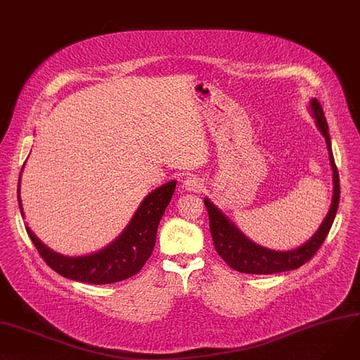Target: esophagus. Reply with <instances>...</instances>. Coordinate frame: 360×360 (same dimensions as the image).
I'll use <instances>...</instances> for the list:
<instances>
[{
  "mask_svg": "<svg viewBox=\"0 0 360 360\" xmlns=\"http://www.w3.org/2000/svg\"><path fill=\"white\" fill-rule=\"evenodd\" d=\"M184 188L186 191H192V192H200L204 188V181L201 178L197 176H189L184 181Z\"/></svg>",
  "mask_w": 360,
  "mask_h": 360,
  "instance_id": "34e87169",
  "label": "esophagus"
}]
</instances>
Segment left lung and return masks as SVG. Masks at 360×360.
<instances>
[{
    "label": "left lung",
    "instance_id": "obj_1",
    "mask_svg": "<svg viewBox=\"0 0 360 360\" xmlns=\"http://www.w3.org/2000/svg\"><path fill=\"white\" fill-rule=\"evenodd\" d=\"M310 112L311 117L320 134L324 136L326 145H328V153L330 167L333 171V197L330 210L320 224L316 234L303 245L290 250V251H276L261 247L247 238L238 228L228 219L208 198H204V204L207 207L210 215V230L214 241V247L221 258L231 269L247 273V274H274L281 271H290L302 267L304 263L317 252L324 238L328 237L332 224L335 221L339 198H340V185H339V172L335 163L332 142L329 135V126L326 122L323 109L317 99L310 101Z\"/></svg>",
    "mask_w": 360,
    "mask_h": 360
}]
</instances>
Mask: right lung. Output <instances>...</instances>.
<instances>
[{
	"mask_svg": "<svg viewBox=\"0 0 360 360\" xmlns=\"http://www.w3.org/2000/svg\"><path fill=\"white\" fill-rule=\"evenodd\" d=\"M21 172L17 197L21 215L24 217L20 197ZM175 186L176 181H171L152 191L142 201L123 233L103 250L89 255H61L46 247L28 226H25V230L47 266L60 276L90 284L117 283L138 274L149 259L156 243L159 221L171 202Z\"/></svg>",
	"mask_w": 360,
	"mask_h": 360,
	"instance_id": "add662e5",
	"label": "right lung"
}]
</instances>
